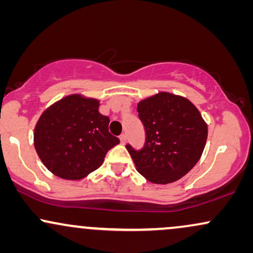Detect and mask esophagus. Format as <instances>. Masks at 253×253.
<instances>
[{
	"instance_id": "1",
	"label": "esophagus",
	"mask_w": 253,
	"mask_h": 253,
	"mask_svg": "<svg viewBox=\"0 0 253 253\" xmlns=\"http://www.w3.org/2000/svg\"><path fill=\"white\" fill-rule=\"evenodd\" d=\"M120 141H121V144H126V141H127L126 134H121L120 135Z\"/></svg>"
}]
</instances>
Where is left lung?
<instances>
[{
    "label": "left lung",
    "instance_id": "1",
    "mask_svg": "<svg viewBox=\"0 0 253 253\" xmlns=\"http://www.w3.org/2000/svg\"><path fill=\"white\" fill-rule=\"evenodd\" d=\"M146 140L141 150L126 149L147 181L168 184L182 178L201 158L208 128L199 109L185 97L159 92L138 103Z\"/></svg>",
    "mask_w": 253,
    "mask_h": 253
}]
</instances>
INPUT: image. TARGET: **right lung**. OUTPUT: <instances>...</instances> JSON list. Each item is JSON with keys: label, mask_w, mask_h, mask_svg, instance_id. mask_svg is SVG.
Wrapping results in <instances>:
<instances>
[{"label": "right lung", "mask_w": 253, "mask_h": 253, "mask_svg": "<svg viewBox=\"0 0 253 253\" xmlns=\"http://www.w3.org/2000/svg\"><path fill=\"white\" fill-rule=\"evenodd\" d=\"M96 98L69 95L42 113L34 128V146L53 175L76 181L101 167L107 152L120 143L108 130L109 118Z\"/></svg>", "instance_id": "right-lung-1"}]
</instances>
